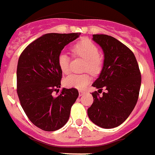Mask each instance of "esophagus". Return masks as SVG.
<instances>
[{
	"label": "esophagus",
	"instance_id": "1",
	"mask_svg": "<svg viewBox=\"0 0 155 155\" xmlns=\"http://www.w3.org/2000/svg\"><path fill=\"white\" fill-rule=\"evenodd\" d=\"M85 91H83V90H80L79 91V96H82L83 94H85Z\"/></svg>",
	"mask_w": 155,
	"mask_h": 155
}]
</instances>
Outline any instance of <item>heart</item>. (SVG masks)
Masks as SVG:
<instances>
[{
  "label": "heart",
  "mask_w": 155,
  "mask_h": 155,
  "mask_svg": "<svg viewBox=\"0 0 155 155\" xmlns=\"http://www.w3.org/2000/svg\"><path fill=\"white\" fill-rule=\"evenodd\" d=\"M72 53L74 56L80 57L84 60V71H89L93 74H98L104 66V58L99 54L97 45L91 40L82 39L72 47ZM58 64L64 74L70 71V59L64 52L58 57ZM91 81V76L88 72L84 74H71L64 79V84L68 87L84 89Z\"/></svg>",
  "instance_id": "1"
}]
</instances>
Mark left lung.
Masks as SVG:
<instances>
[{
	"label": "left lung",
	"instance_id": "1",
	"mask_svg": "<svg viewBox=\"0 0 155 155\" xmlns=\"http://www.w3.org/2000/svg\"><path fill=\"white\" fill-rule=\"evenodd\" d=\"M93 40L101 47L104 66L93 87L102 95L92 93L94 101L87 114L94 124L103 128H113L128 117L137 104L141 75L136 58L126 45L106 35H94Z\"/></svg>",
	"mask_w": 155,
	"mask_h": 155
}]
</instances>
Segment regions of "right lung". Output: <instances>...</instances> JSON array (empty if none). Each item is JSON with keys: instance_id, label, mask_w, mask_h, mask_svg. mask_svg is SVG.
I'll list each match as a JSON object with an SVG mask.
<instances>
[{"instance_id": "right-lung-1", "label": "right lung", "mask_w": 155, "mask_h": 155, "mask_svg": "<svg viewBox=\"0 0 155 155\" xmlns=\"http://www.w3.org/2000/svg\"><path fill=\"white\" fill-rule=\"evenodd\" d=\"M81 33L47 34L26 47L18 59L17 93L26 115L35 126L46 131L61 128L70 117L78 97L75 88L59 92L62 71L58 57Z\"/></svg>"}]
</instances>
